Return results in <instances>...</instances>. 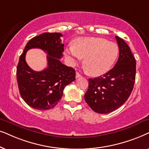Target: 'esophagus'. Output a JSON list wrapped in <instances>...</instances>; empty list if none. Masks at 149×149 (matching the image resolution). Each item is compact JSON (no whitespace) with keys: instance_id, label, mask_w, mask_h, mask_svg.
<instances>
[{"instance_id":"esophagus-1","label":"esophagus","mask_w":149,"mask_h":149,"mask_svg":"<svg viewBox=\"0 0 149 149\" xmlns=\"http://www.w3.org/2000/svg\"><path fill=\"white\" fill-rule=\"evenodd\" d=\"M80 77H82V76H81V75H80V73H78V72H77L76 74V78H80Z\"/></svg>"}]
</instances>
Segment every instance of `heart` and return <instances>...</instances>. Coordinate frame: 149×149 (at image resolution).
<instances>
[{"instance_id":"b5f03b06","label":"heart","mask_w":149,"mask_h":149,"mask_svg":"<svg viewBox=\"0 0 149 149\" xmlns=\"http://www.w3.org/2000/svg\"><path fill=\"white\" fill-rule=\"evenodd\" d=\"M66 54L75 61L85 58L84 65L91 75L100 76L112 68L118 55V47L106 39L85 37L78 39Z\"/></svg>"}]
</instances>
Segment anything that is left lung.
I'll return each mask as SVG.
<instances>
[{
  "instance_id": "left-lung-1",
  "label": "left lung",
  "mask_w": 149,
  "mask_h": 149,
  "mask_svg": "<svg viewBox=\"0 0 149 149\" xmlns=\"http://www.w3.org/2000/svg\"><path fill=\"white\" fill-rule=\"evenodd\" d=\"M119 57L112 69L103 76L88 79L84 100L95 112L107 114L122 106L131 95L136 80V62L130 47L116 36Z\"/></svg>"
}]
</instances>
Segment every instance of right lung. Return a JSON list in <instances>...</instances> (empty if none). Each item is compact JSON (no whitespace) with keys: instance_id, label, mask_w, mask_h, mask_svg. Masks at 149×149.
<instances>
[{"instance_id":"obj_1","label":"right lung","mask_w":149,"mask_h":149,"mask_svg":"<svg viewBox=\"0 0 149 149\" xmlns=\"http://www.w3.org/2000/svg\"><path fill=\"white\" fill-rule=\"evenodd\" d=\"M62 34L44 33L33 37L26 45L17 66V82L22 98L39 110L53 108L63 96L65 87L76 80V71L60 61L64 51ZM39 48L47 53L48 67L41 72L33 70L25 60L26 52Z\"/></svg>"}]
</instances>
